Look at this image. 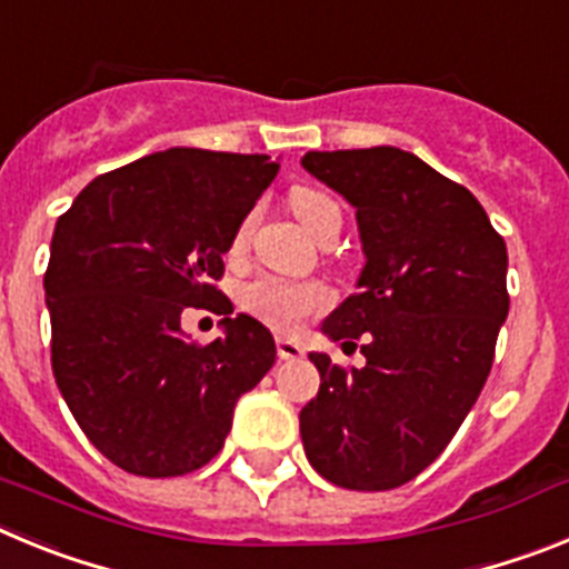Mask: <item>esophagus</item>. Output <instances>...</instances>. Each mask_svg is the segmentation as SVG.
Here are the masks:
<instances>
[{
    "label": "esophagus",
    "mask_w": 569,
    "mask_h": 569,
    "mask_svg": "<svg viewBox=\"0 0 569 569\" xmlns=\"http://www.w3.org/2000/svg\"><path fill=\"white\" fill-rule=\"evenodd\" d=\"M276 353H279V359L293 361L305 356V347H301V341L296 339H276Z\"/></svg>",
    "instance_id": "34e87169"
}]
</instances>
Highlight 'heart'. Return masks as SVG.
I'll use <instances>...</instances> for the list:
<instances>
[{
    "label": "heart",
    "instance_id": "obj_1",
    "mask_svg": "<svg viewBox=\"0 0 569 569\" xmlns=\"http://www.w3.org/2000/svg\"><path fill=\"white\" fill-rule=\"evenodd\" d=\"M290 210L301 222V228L310 236H319L330 219H341L339 204L330 199L325 190L316 188H296L290 193ZM250 219L239 224L233 236V250H241L248 244ZM330 305V290L319 281H293L279 279V276H259L241 290V308L264 321L268 328L279 333H293L301 328V321L308 316L321 313Z\"/></svg>",
    "mask_w": 569,
    "mask_h": 569
}]
</instances>
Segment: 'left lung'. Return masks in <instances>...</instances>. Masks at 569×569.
<instances>
[{
	"label": "left lung",
	"instance_id": "obj_1",
	"mask_svg": "<svg viewBox=\"0 0 569 569\" xmlns=\"http://www.w3.org/2000/svg\"><path fill=\"white\" fill-rule=\"evenodd\" d=\"M301 168L356 208L359 293L321 333L365 339L367 359L341 370L310 353L321 385L299 413L305 453L347 490H393L439 459L490 376L510 310L505 239L470 190L407 150H310Z\"/></svg>",
	"mask_w": 569,
	"mask_h": 569
}]
</instances>
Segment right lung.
Instances as JSON below:
<instances>
[{"instance_id": "add662e5", "label": "right lung", "mask_w": 569, "mask_h": 569, "mask_svg": "<svg viewBox=\"0 0 569 569\" xmlns=\"http://www.w3.org/2000/svg\"><path fill=\"white\" fill-rule=\"evenodd\" d=\"M279 162L170 148L97 176L59 216L44 273L50 361L90 445L116 467L168 479L208 465L233 407L276 361V341L210 281ZM184 307L224 315L193 346Z\"/></svg>"}]
</instances>
